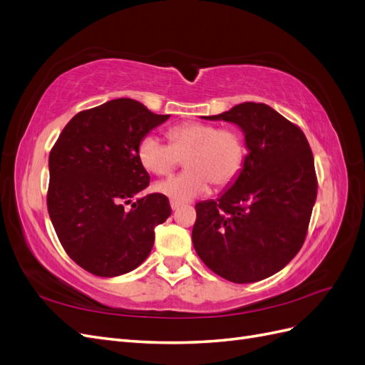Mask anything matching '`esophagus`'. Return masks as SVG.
Returning a JSON list of instances; mask_svg holds the SVG:
<instances>
[{
  "mask_svg": "<svg viewBox=\"0 0 365 365\" xmlns=\"http://www.w3.org/2000/svg\"><path fill=\"white\" fill-rule=\"evenodd\" d=\"M170 207H172V210L175 212V210H178L180 207H181V202H176V201H170Z\"/></svg>",
  "mask_w": 365,
  "mask_h": 365,
  "instance_id": "1",
  "label": "esophagus"
}]
</instances>
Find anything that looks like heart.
I'll return each instance as SVG.
<instances>
[{"instance_id": "heart-1", "label": "heart", "mask_w": 365, "mask_h": 365, "mask_svg": "<svg viewBox=\"0 0 365 365\" xmlns=\"http://www.w3.org/2000/svg\"><path fill=\"white\" fill-rule=\"evenodd\" d=\"M170 143L149 134L138 145V160L153 175H169L185 158V172L155 185V190L176 202H187L210 190V184L227 187L244 170L247 143L235 128L185 121L169 129Z\"/></svg>"}]
</instances>
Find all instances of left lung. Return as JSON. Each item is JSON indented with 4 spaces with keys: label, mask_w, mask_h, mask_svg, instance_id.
Masks as SVG:
<instances>
[{
    "label": "left lung",
    "mask_w": 365,
    "mask_h": 365,
    "mask_svg": "<svg viewBox=\"0 0 365 365\" xmlns=\"http://www.w3.org/2000/svg\"><path fill=\"white\" fill-rule=\"evenodd\" d=\"M204 118L236 123L248 153L244 170L219 200L195 205L193 247L225 280H263L304 244L318 189L311 146L300 128L264 103L245 102Z\"/></svg>",
    "instance_id": "1"
}]
</instances>
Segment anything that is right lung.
<instances>
[{"instance_id": "1", "label": "right lung", "mask_w": 365, "mask_h": 365, "mask_svg": "<svg viewBox=\"0 0 365 365\" xmlns=\"http://www.w3.org/2000/svg\"><path fill=\"white\" fill-rule=\"evenodd\" d=\"M169 117L132 98H115L76 114L54 143L48 215L65 252L85 271L115 277L149 256L155 227L172 208L161 193L132 202L150 181L138 145Z\"/></svg>"}]
</instances>
